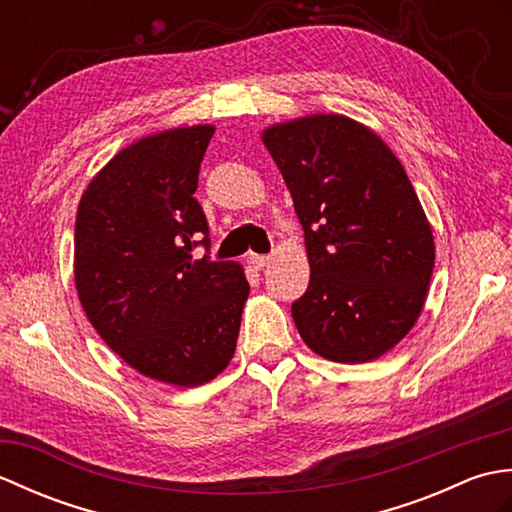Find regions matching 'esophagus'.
I'll return each instance as SVG.
<instances>
[{
	"label": "esophagus",
	"instance_id": "obj_1",
	"mask_svg": "<svg viewBox=\"0 0 512 512\" xmlns=\"http://www.w3.org/2000/svg\"><path fill=\"white\" fill-rule=\"evenodd\" d=\"M248 262L253 264L257 270H262L264 266L270 264V257H268V255H255V253H250V255H248Z\"/></svg>",
	"mask_w": 512,
	"mask_h": 512
}]
</instances>
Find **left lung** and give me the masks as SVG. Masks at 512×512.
Wrapping results in <instances>:
<instances>
[{"label": "left lung", "mask_w": 512, "mask_h": 512, "mask_svg": "<svg viewBox=\"0 0 512 512\" xmlns=\"http://www.w3.org/2000/svg\"><path fill=\"white\" fill-rule=\"evenodd\" d=\"M306 233L310 284L292 319L314 354L367 363L416 325L436 262L431 224L374 129L310 114L262 132Z\"/></svg>", "instance_id": "1"}]
</instances>
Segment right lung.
Returning a JSON list of instances; mask_svg holds the SVG:
<instances>
[{
	"mask_svg": "<svg viewBox=\"0 0 512 512\" xmlns=\"http://www.w3.org/2000/svg\"><path fill=\"white\" fill-rule=\"evenodd\" d=\"M213 125L173 127L118 151L83 191L74 226V286L94 330L158 383L198 387L237 345L250 286L237 262L195 259L209 246L193 198Z\"/></svg>",
	"mask_w": 512,
	"mask_h": 512,
	"instance_id": "right-lung-1",
	"label": "right lung"
}]
</instances>
